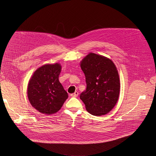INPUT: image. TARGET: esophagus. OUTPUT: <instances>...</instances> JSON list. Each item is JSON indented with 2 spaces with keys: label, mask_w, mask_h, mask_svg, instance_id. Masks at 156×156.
Returning <instances> with one entry per match:
<instances>
[{
  "label": "esophagus",
  "mask_w": 156,
  "mask_h": 156,
  "mask_svg": "<svg viewBox=\"0 0 156 156\" xmlns=\"http://www.w3.org/2000/svg\"><path fill=\"white\" fill-rule=\"evenodd\" d=\"M78 91H75L74 93H72V94H71V97H77L78 96Z\"/></svg>",
  "instance_id": "obj_1"
}]
</instances>
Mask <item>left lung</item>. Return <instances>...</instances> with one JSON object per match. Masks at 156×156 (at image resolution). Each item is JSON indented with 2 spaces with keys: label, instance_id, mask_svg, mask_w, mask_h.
<instances>
[{
  "label": "left lung",
  "instance_id": "8db88e82",
  "mask_svg": "<svg viewBox=\"0 0 156 156\" xmlns=\"http://www.w3.org/2000/svg\"><path fill=\"white\" fill-rule=\"evenodd\" d=\"M80 67L87 83L80 99L91 115H105L115 106L120 95V78L115 64L105 56L90 53L81 61Z\"/></svg>",
  "mask_w": 156,
  "mask_h": 156
}]
</instances>
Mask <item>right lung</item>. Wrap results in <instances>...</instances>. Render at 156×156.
<instances>
[{"label": "right lung", "instance_id": "1", "mask_svg": "<svg viewBox=\"0 0 156 156\" xmlns=\"http://www.w3.org/2000/svg\"><path fill=\"white\" fill-rule=\"evenodd\" d=\"M61 71L58 63L46 64L38 68L29 81V101L41 113L51 115L58 112L68 97L59 81Z\"/></svg>", "mask_w": 156, "mask_h": 156}]
</instances>
